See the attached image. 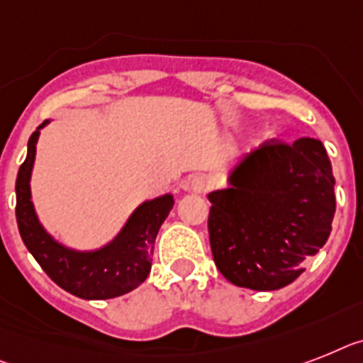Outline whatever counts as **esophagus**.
Segmentation results:
<instances>
[{
	"label": "esophagus",
	"mask_w": 363,
	"mask_h": 363,
	"mask_svg": "<svg viewBox=\"0 0 363 363\" xmlns=\"http://www.w3.org/2000/svg\"><path fill=\"white\" fill-rule=\"evenodd\" d=\"M208 187V179L203 174H193L189 178V189L193 191V193H203Z\"/></svg>",
	"instance_id": "34e87169"
}]
</instances>
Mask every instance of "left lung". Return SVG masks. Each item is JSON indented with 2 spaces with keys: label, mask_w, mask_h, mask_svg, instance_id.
I'll return each mask as SVG.
<instances>
[{
  "label": "left lung",
  "mask_w": 363,
  "mask_h": 363,
  "mask_svg": "<svg viewBox=\"0 0 363 363\" xmlns=\"http://www.w3.org/2000/svg\"><path fill=\"white\" fill-rule=\"evenodd\" d=\"M332 164L321 140H265L239 157L228 187L208 194L215 265L233 286L274 291L301 277L336 213Z\"/></svg>",
  "instance_id": "1"
}]
</instances>
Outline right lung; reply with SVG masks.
<instances>
[{"mask_svg":"<svg viewBox=\"0 0 363 363\" xmlns=\"http://www.w3.org/2000/svg\"><path fill=\"white\" fill-rule=\"evenodd\" d=\"M48 124L50 121L42 122L29 137L27 157L18 170L16 223L23 245L57 286L79 298L104 301L133 291L150 274L155 238L174 206V196L169 193L140 203L116 238L104 247L96 250L65 247L44 230L31 200L38 135Z\"/></svg>","mask_w":363,"mask_h":363,"instance_id":"right-lung-1","label":"right lung"}]
</instances>
